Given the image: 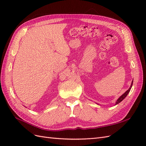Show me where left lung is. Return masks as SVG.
<instances>
[{
    "mask_svg": "<svg viewBox=\"0 0 146 146\" xmlns=\"http://www.w3.org/2000/svg\"><path fill=\"white\" fill-rule=\"evenodd\" d=\"M133 81H132V82H131V86H130V87L129 88V89L126 92H125L124 93H123L120 98H119L117 100H116V104H115V105H117V104H118L119 103H120L121 101H122L123 99H124L125 98V97L128 95V94L129 93V92H130V90H131V87H132V85H133Z\"/></svg>",
    "mask_w": 146,
    "mask_h": 146,
    "instance_id": "1",
    "label": "left lung"
}]
</instances>
